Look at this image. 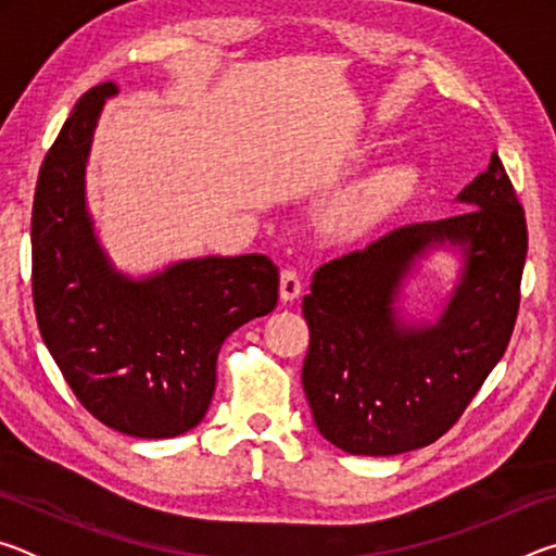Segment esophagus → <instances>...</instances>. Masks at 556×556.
<instances>
[{"label":"esophagus","instance_id":"34e87169","mask_svg":"<svg viewBox=\"0 0 556 556\" xmlns=\"http://www.w3.org/2000/svg\"><path fill=\"white\" fill-rule=\"evenodd\" d=\"M301 294V279L294 269H281V279H279V296L281 301H294Z\"/></svg>","mask_w":556,"mask_h":556}]
</instances>
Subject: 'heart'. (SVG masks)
Segmentation results:
<instances>
[{
  "label": "heart",
  "instance_id": "obj_1",
  "mask_svg": "<svg viewBox=\"0 0 556 556\" xmlns=\"http://www.w3.org/2000/svg\"><path fill=\"white\" fill-rule=\"evenodd\" d=\"M412 184V168L384 166L372 174L355 193L348 195L338 208V225L348 232H363L388 205L407 191Z\"/></svg>",
  "mask_w": 556,
  "mask_h": 556
}]
</instances>
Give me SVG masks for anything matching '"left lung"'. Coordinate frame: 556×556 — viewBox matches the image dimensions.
I'll return each instance as SVG.
<instances>
[{"label": "left lung", "mask_w": 556, "mask_h": 556, "mask_svg": "<svg viewBox=\"0 0 556 556\" xmlns=\"http://www.w3.org/2000/svg\"><path fill=\"white\" fill-rule=\"evenodd\" d=\"M460 211L412 223L318 267L301 368L321 437L353 456L429 446L456 425L510 343L527 223L501 156L464 191ZM454 247L462 275L437 325H407L396 301L416 260Z\"/></svg>", "instance_id": "1"}]
</instances>
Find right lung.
<instances>
[{
    "mask_svg": "<svg viewBox=\"0 0 556 556\" xmlns=\"http://www.w3.org/2000/svg\"><path fill=\"white\" fill-rule=\"evenodd\" d=\"M115 83L75 102L46 154L31 213L36 321L65 382L92 417L137 439L201 425L215 361L235 328L277 306L265 255L195 257L149 277L115 269L86 205V164Z\"/></svg>",
    "mask_w": 556,
    "mask_h": 556,
    "instance_id": "add662e5",
    "label": "right lung"
}]
</instances>
